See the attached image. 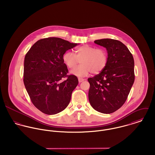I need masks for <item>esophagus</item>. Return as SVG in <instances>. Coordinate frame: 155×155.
<instances>
[{"mask_svg": "<svg viewBox=\"0 0 155 155\" xmlns=\"http://www.w3.org/2000/svg\"><path fill=\"white\" fill-rule=\"evenodd\" d=\"M84 80H85V79H82V78H79V79H78V81H79V83L83 82Z\"/></svg>", "mask_w": 155, "mask_h": 155, "instance_id": "1", "label": "esophagus"}]
</instances>
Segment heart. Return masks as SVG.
Segmentation results:
<instances>
[{
    "label": "heart",
    "mask_w": 155,
    "mask_h": 155,
    "mask_svg": "<svg viewBox=\"0 0 155 155\" xmlns=\"http://www.w3.org/2000/svg\"><path fill=\"white\" fill-rule=\"evenodd\" d=\"M75 55L66 51L63 55V61L68 68L73 69L80 61L81 65L71 71V74L78 77H85L91 72L98 74L103 71L108 62V54L103 48H96L84 45L75 49Z\"/></svg>",
    "instance_id": "heart-1"
}]
</instances>
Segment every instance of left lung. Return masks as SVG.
Masks as SVG:
<instances>
[{
  "instance_id": "1",
  "label": "left lung",
  "mask_w": 155,
  "mask_h": 155,
  "mask_svg": "<svg viewBox=\"0 0 155 155\" xmlns=\"http://www.w3.org/2000/svg\"><path fill=\"white\" fill-rule=\"evenodd\" d=\"M94 43L106 48L108 62L99 74L88 79L89 101L95 110L110 114L128 98L135 80L134 60L128 48L117 40L103 39Z\"/></svg>"
}]
</instances>
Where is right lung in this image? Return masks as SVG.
Wrapping results in <instances>:
<instances>
[{
    "label": "right lung",
    "instance_id": "right-lung-1",
    "mask_svg": "<svg viewBox=\"0 0 155 155\" xmlns=\"http://www.w3.org/2000/svg\"><path fill=\"white\" fill-rule=\"evenodd\" d=\"M78 44L58 38L39 40L24 58L23 81L33 105L46 114H54L68 105L78 78L68 75L63 55ZM64 78L67 79L63 81Z\"/></svg>",
    "mask_w": 155,
    "mask_h": 155
}]
</instances>
